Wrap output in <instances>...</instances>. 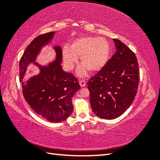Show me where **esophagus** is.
<instances>
[{
	"label": "esophagus",
	"mask_w": 160,
	"mask_h": 160,
	"mask_svg": "<svg viewBox=\"0 0 160 160\" xmlns=\"http://www.w3.org/2000/svg\"><path fill=\"white\" fill-rule=\"evenodd\" d=\"M79 85L81 87H85L86 85V81L85 80L81 79L79 81Z\"/></svg>",
	"instance_id": "34e87169"
}]
</instances>
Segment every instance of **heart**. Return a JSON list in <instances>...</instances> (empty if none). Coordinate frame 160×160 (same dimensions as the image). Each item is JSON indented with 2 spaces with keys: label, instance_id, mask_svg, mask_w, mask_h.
Returning a JSON list of instances; mask_svg holds the SVG:
<instances>
[{
  "label": "heart",
  "instance_id": "b5f03b06",
  "mask_svg": "<svg viewBox=\"0 0 160 160\" xmlns=\"http://www.w3.org/2000/svg\"><path fill=\"white\" fill-rule=\"evenodd\" d=\"M111 51V46L107 39L103 37L85 36L77 38L62 48V59L67 69L71 70L80 57L83 66L78 70L80 76L86 75V69L96 72L107 63Z\"/></svg>",
  "mask_w": 160,
  "mask_h": 160
}]
</instances>
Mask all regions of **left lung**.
Segmentation results:
<instances>
[{
  "label": "left lung",
  "instance_id": "obj_1",
  "mask_svg": "<svg viewBox=\"0 0 160 160\" xmlns=\"http://www.w3.org/2000/svg\"><path fill=\"white\" fill-rule=\"evenodd\" d=\"M113 40L115 53L87 83L92 111L105 119L117 118L128 109L137 94L139 82L135 53L121 41Z\"/></svg>",
  "mask_w": 160,
  "mask_h": 160
}]
</instances>
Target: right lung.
I'll use <instances>...</instances> for the list:
<instances>
[{
	"label": "right lung",
	"instance_id": "add662e5",
	"mask_svg": "<svg viewBox=\"0 0 160 160\" xmlns=\"http://www.w3.org/2000/svg\"><path fill=\"white\" fill-rule=\"evenodd\" d=\"M54 32L41 35L27 46L19 62V80L25 101L38 115L50 122H63L72 113V98L80 89L78 79L61 68L62 50L56 46V61L47 67H41L39 75L25 81L28 65L35 61L42 46L49 42Z\"/></svg>",
	"mask_w": 160,
	"mask_h": 160
}]
</instances>
